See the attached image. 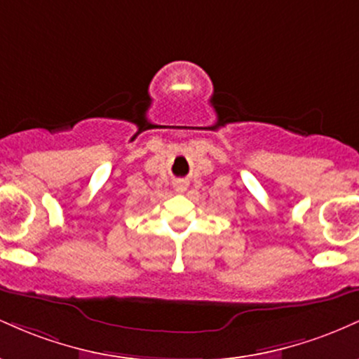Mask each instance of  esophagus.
<instances>
[{
  "label": "esophagus",
  "instance_id": "1",
  "mask_svg": "<svg viewBox=\"0 0 359 359\" xmlns=\"http://www.w3.org/2000/svg\"><path fill=\"white\" fill-rule=\"evenodd\" d=\"M175 187H177V191H184V189H185V184H184V182H177Z\"/></svg>",
  "mask_w": 359,
  "mask_h": 359
}]
</instances>
